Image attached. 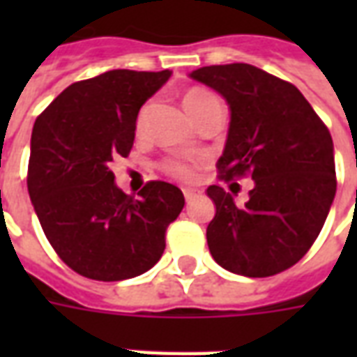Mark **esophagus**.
Masks as SVG:
<instances>
[{"instance_id": "34e87169", "label": "esophagus", "mask_w": 357, "mask_h": 357, "mask_svg": "<svg viewBox=\"0 0 357 357\" xmlns=\"http://www.w3.org/2000/svg\"><path fill=\"white\" fill-rule=\"evenodd\" d=\"M183 197H185L187 202H191V201H195L197 197H199V193H197V191H193V189H183Z\"/></svg>"}]
</instances>
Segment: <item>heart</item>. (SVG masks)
Returning <instances> with one entry per match:
<instances>
[{
  "mask_svg": "<svg viewBox=\"0 0 357 357\" xmlns=\"http://www.w3.org/2000/svg\"><path fill=\"white\" fill-rule=\"evenodd\" d=\"M208 99H212V95L208 91H204V89H191L183 97V102H185V109L189 110V114H193L195 110L199 109L204 101H208ZM143 122H145V110H141L139 116H137V130L143 128ZM164 170L178 179H193L195 176L193 166L181 162V160H168V162L164 164Z\"/></svg>",
  "mask_w": 357,
  "mask_h": 357,
  "instance_id": "heart-1",
  "label": "heart"
}]
</instances>
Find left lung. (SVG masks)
I'll list each match as a JSON object with an SVG mask.
<instances>
[{"mask_svg": "<svg viewBox=\"0 0 357 357\" xmlns=\"http://www.w3.org/2000/svg\"><path fill=\"white\" fill-rule=\"evenodd\" d=\"M189 76L229 107L220 174L255 179L243 206L220 185L206 189L216 206L210 255L237 275H275L306 255L329 214L337 193L329 130L298 89L258 66H202Z\"/></svg>", "mask_w": 357, "mask_h": 357, "instance_id": "1", "label": "left lung"}]
</instances>
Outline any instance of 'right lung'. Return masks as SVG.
I'll return each mask as SVG.
<instances>
[{
    "label": "right lung",
    "instance_id": "right-lung-1",
    "mask_svg": "<svg viewBox=\"0 0 357 357\" xmlns=\"http://www.w3.org/2000/svg\"><path fill=\"white\" fill-rule=\"evenodd\" d=\"M172 70H109L76 82L38 116L30 139L28 193L61 260L89 279L145 273L164 252L166 227L185 204L181 189L149 181L122 193L109 164L128 156L135 122Z\"/></svg>",
    "mask_w": 357,
    "mask_h": 357
}]
</instances>
